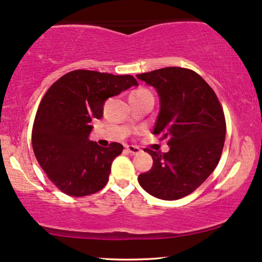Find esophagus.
<instances>
[{
	"instance_id": "esophagus-1",
	"label": "esophagus",
	"mask_w": 262,
	"mask_h": 262,
	"mask_svg": "<svg viewBox=\"0 0 262 262\" xmlns=\"http://www.w3.org/2000/svg\"><path fill=\"white\" fill-rule=\"evenodd\" d=\"M125 151L130 155H138L139 152H140V148L137 146H132L130 145V146H125Z\"/></svg>"
}]
</instances>
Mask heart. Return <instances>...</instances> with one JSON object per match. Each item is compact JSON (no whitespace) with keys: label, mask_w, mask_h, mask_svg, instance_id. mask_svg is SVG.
I'll return each instance as SVG.
<instances>
[{"label":"heart","mask_w":262,"mask_h":262,"mask_svg":"<svg viewBox=\"0 0 262 262\" xmlns=\"http://www.w3.org/2000/svg\"><path fill=\"white\" fill-rule=\"evenodd\" d=\"M148 92L147 89H145V88H138V89H135V91H133L130 93V97H139V95H145V94H148Z\"/></svg>","instance_id":"heart-1"}]
</instances>
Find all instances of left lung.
<instances>
[{
	"label": "left lung",
	"instance_id": "obj_1",
	"mask_svg": "<svg viewBox=\"0 0 262 262\" xmlns=\"http://www.w3.org/2000/svg\"><path fill=\"white\" fill-rule=\"evenodd\" d=\"M156 88L161 110L154 134L168 139V152L145 148L154 164L138 181L154 197L183 198L207 180L223 154L226 121L219 99L197 72L164 68L137 75Z\"/></svg>",
	"mask_w": 262,
	"mask_h": 262
}]
</instances>
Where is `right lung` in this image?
<instances>
[{
  "label": "right lung",
  "mask_w": 262,
  "mask_h": 262,
  "mask_svg": "<svg viewBox=\"0 0 262 262\" xmlns=\"http://www.w3.org/2000/svg\"><path fill=\"white\" fill-rule=\"evenodd\" d=\"M138 85L130 75L75 70L53 83L42 98L32 127V148L49 180L64 193H97L108 181L112 161L123 146H99L88 139L106 99Z\"/></svg>",
  "instance_id": "right-lung-1"
}]
</instances>
